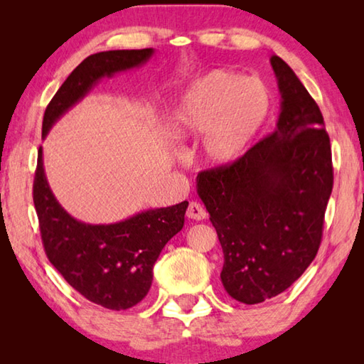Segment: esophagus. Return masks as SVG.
<instances>
[{"label":"esophagus","instance_id":"1","mask_svg":"<svg viewBox=\"0 0 364 364\" xmlns=\"http://www.w3.org/2000/svg\"><path fill=\"white\" fill-rule=\"evenodd\" d=\"M186 217L191 220H204L207 217V210L199 202H191L186 210Z\"/></svg>","mask_w":364,"mask_h":364}]
</instances>
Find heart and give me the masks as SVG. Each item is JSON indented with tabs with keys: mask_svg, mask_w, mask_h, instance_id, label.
I'll return each mask as SVG.
<instances>
[{
	"mask_svg": "<svg viewBox=\"0 0 364 364\" xmlns=\"http://www.w3.org/2000/svg\"><path fill=\"white\" fill-rule=\"evenodd\" d=\"M271 96L262 80L213 70L191 86L178 106L171 132L178 139L204 136V157L226 165L247 149L267 122Z\"/></svg>",
	"mask_w": 364,
	"mask_h": 364,
	"instance_id": "b5f03b06",
	"label": "heart"
}]
</instances>
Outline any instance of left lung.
Wrapping results in <instances>:
<instances>
[{"mask_svg":"<svg viewBox=\"0 0 364 364\" xmlns=\"http://www.w3.org/2000/svg\"><path fill=\"white\" fill-rule=\"evenodd\" d=\"M269 60L282 97L274 132L197 175L223 249L221 282L247 305L284 292L315 260L334 184L321 110L284 60Z\"/></svg>","mask_w":364,"mask_h":364,"instance_id":"obj_1","label":"left lung"}]
</instances>
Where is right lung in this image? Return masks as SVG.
I'll return each mask as SVG.
<instances>
[{
	"instance_id": "add662e5",
	"label": "right lung",
	"mask_w": 364,
	"mask_h": 364,
	"mask_svg": "<svg viewBox=\"0 0 364 364\" xmlns=\"http://www.w3.org/2000/svg\"><path fill=\"white\" fill-rule=\"evenodd\" d=\"M152 53V48L115 49L86 58L48 104L43 138L102 77L139 67ZM33 204L48 260L85 299L117 311L139 304L149 292L154 263L165 244L181 231L188 208L184 200L171 207L151 208L114 225L82 223L60 207L49 188L41 147L33 180Z\"/></svg>"
}]
</instances>
